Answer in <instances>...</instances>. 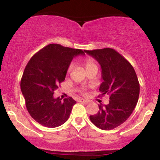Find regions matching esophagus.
I'll list each match as a JSON object with an SVG mask.
<instances>
[{"label":"esophagus","instance_id":"esophagus-1","mask_svg":"<svg viewBox=\"0 0 160 160\" xmlns=\"http://www.w3.org/2000/svg\"><path fill=\"white\" fill-rule=\"evenodd\" d=\"M79 102H82V103L86 104L89 103V101H87V100H83V99H80V100L79 101Z\"/></svg>","mask_w":160,"mask_h":160}]
</instances>
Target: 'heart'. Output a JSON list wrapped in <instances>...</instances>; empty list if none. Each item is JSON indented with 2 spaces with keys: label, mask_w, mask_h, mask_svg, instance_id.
Returning a JSON list of instances; mask_svg holds the SVG:
<instances>
[{
  "label": "heart",
  "mask_w": 160,
  "mask_h": 160,
  "mask_svg": "<svg viewBox=\"0 0 160 160\" xmlns=\"http://www.w3.org/2000/svg\"><path fill=\"white\" fill-rule=\"evenodd\" d=\"M83 65H84V67H85L86 68V71L88 69H90V68H97L96 65H95V62L93 61L92 58H86V59L84 60L83 62ZM71 69H72V65H69L68 68L67 69V74H68L71 71ZM83 89H81V92L83 93Z\"/></svg>",
  "instance_id": "obj_1"
}]
</instances>
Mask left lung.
Listing matches in <instances>:
<instances>
[{
	"instance_id": "1",
	"label": "left lung",
	"mask_w": 160,
	"mask_h": 160,
	"mask_svg": "<svg viewBox=\"0 0 160 160\" xmlns=\"http://www.w3.org/2000/svg\"><path fill=\"white\" fill-rule=\"evenodd\" d=\"M98 62L103 82L102 95H110L109 103L98 105L99 111L89 116L91 122L102 130H111L123 123L132 114L140 92L138 77L131 64L111 48L84 50Z\"/></svg>"
}]
</instances>
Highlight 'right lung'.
Here are the masks:
<instances>
[{"label":"right lung","instance_id":"add662e5","mask_svg":"<svg viewBox=\"0 0 160 160\" xmlns=\"http://www.w3.org/2000/svg\"><path fill=\"white\" fill-rule=\"evenodd\" d=\"M85 55L81 49L49 44L28 62L21 80V90L27 110L38 123L49 128L64 124L76 102L71 97L54 98V91L65 80L73 58Z\"/></svg>","mask_w":160,"mask_h":160}]
</instances>
